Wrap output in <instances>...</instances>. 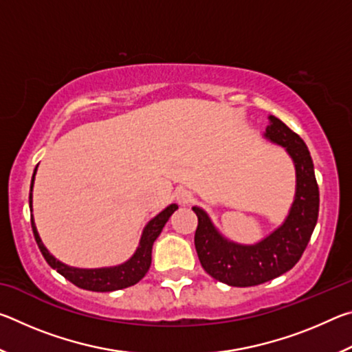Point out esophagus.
Wrapping results in <instances>:
<instances>
[{
	"label": "esophagus",
	"mask_w": 352,
	"mask_h": 352,
	"mask_svg": "<svg viewBox=\"0 0 352 352\" xmlns=\"http://www.w3.org/2000/svg\"><path fill=\"white\" fill-rule=\"evenodd\" d=\"M175 199H177V201L180 205H183V206H186V205H189L190 201H192V192H190V190H188V189H178L177 190V194H175Z\"/></svg>",
	"instance_id": "1"
}]
</instances>
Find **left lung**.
I'll list each match as a JSON object with an SVG mask.
<instances>
[{"instance_id": "left-lung-1", "label": "left lung", "mask_w": 352, "mask_h": 352, "mask_svg": "<svg viewBox=\"0 0 352 352\" xmlns=\"http://www.w3.org/2000/svg\"><path fill=\"white\" fill-rule=\"evenodd\" d=\"M269 121L264 138L284 147L295 166V197L284 222L259 242L239 243L226 239L205 210L192 206L199 217L194 243L201 267L234 287L258 285L289 272L305 253L318 219L320 192L307 146L278 118L270 115Z\"/></svg>"}]
</instances>
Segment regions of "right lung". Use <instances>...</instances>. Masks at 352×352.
I'll use <instances>...</instances> for the list:
<instances>
[{
  "label": "right lung",
  "instance_id": "add662e5",
  "mask_svg": "<svg viewBox=\"0 0 352 352\" xmlns=\"http://www.w3.org/2000/svg\"><path fill=\"white\" fill-rule=\"evenodd\" d=\"M35 172H37V168L34 170V175L31 180V192H29V208H31V212H32V188H34V180H35ZM177 210L178 206L175 204H170L169 206H166L162 212L157 214L152 220H148L147 225L144 226V230H142L138 247H136L135 253L130 256L126 262H122V264L119 265H113V267H100V269H79V267H71L56 259L54 256L47 252V248L43 245V242H41L32 214H31V223H32L35 242H37L41 254H43V258L46 259L47 264L52 267V269L57 270L62 276H65L68 281H71L80 289L91 290V292H113V290L126 289V287H130V285H135L146 276V273L152 262L153 242L157 241V237L163 231L166 222H168L169 217Z\"/></svg>",
  "mask_w": 352,
  "mask_h": 352
}]
</instances>
